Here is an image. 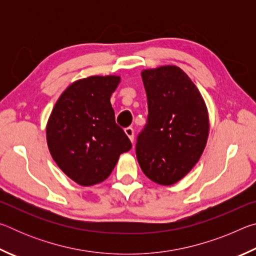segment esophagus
<instances>
[{
  "instance_id": "obj_1",
  "label": "esophagus",
  "mask_w": 256,
  "mask_h": 256,
  "mask_svg": "<svg viewBox=\"0 0 256 256\" xmlns=\"http://www.w3.org/2000/svg\"><path fill=\"white\" fill-rule=\"evenodd\" d=\"M125 133H126V136L130 138V140L133 142V140H134V130H133V128L128 126V128H125Z\"/></svg>"
}]
</instances>
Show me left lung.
Returning <instances> with one entry per match:
<instances>
[{
    "label": "left lung",
    "instance_id": "8db88e82",
    "mask_svg": "<svg viewBox=\"0 0 256 256\" xmlns=\"http://www.w3.org/2000/svg\"><path fill=\"white\" fill-rule=\"evenodd\" d=\"M148 118L136 138L142 172L160 185H172L192 170L206 148L209 118L204 100L188 76L174 66L141 73Z\"/></svg>",
    "mask_w": 256,
    "mask_h": 256
}]
</instances>
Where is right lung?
Wrapping results in <instances>:
<instances>
[{"mask_svg":"<svg viewBox=\"0 0 256 256\" xmlns=\"http://www.w3.org/2000/svg\"><path fill=\"white\" fill-rule=\"evenodd\" d=\"M120 76H89L68 86L52 110L47 144L58 166L76 183L90 186L110 175L120 154L132 148L115 122L110 96Z\"/></svg>","mask_w":256,"mask_h":256,"instance_id":"obj_1","label":"right lung"}]
</instances>
